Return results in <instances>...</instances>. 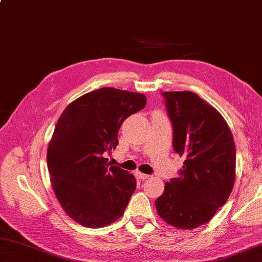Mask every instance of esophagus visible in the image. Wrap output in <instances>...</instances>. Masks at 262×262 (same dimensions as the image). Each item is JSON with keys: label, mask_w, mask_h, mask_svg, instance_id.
Here are the masks:
<instances>
[{"label": "esophagus", "mask_w": 262, "mask_h": 262, "mask_svg": "<svg viewBox=\"0 0 262 262\" xmlns=\"http://www.w3.org/2000/svg\"><path fill=\"white\" fill-rule=\"evenodd\" d=\"M136 177L139 178V179H141V180H145V179L149 178V175L143 174V173H141V172H136Z\"/></svg>", "instance_id": "34e87169"}]
</instances>
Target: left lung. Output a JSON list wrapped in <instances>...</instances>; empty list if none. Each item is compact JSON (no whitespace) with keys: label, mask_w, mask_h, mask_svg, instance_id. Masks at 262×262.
I'll return each instance as SVG.
<instances>
[{"label":"left lung","mask_w":262,"mask_h":262,"mask_svg":"<svg viewBox=\"0 0 262 262\" xmlns=\"http://www.w3.org/2000/svg\"><path fill=\"white\" fill-rule=\"evenodd\" d=\"M173 126V147L184 163L156 199L159 216L180 229L211 220L235 182L234 137L216 108L191 92L161 93Z\"/></svg>","instance_id":"left-lung-1"}]
</instances>
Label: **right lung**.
<instances>
[{
    "instance_id": "right-lung-1",
    "label": "right lung",
    "mask_w": 262,
    "mask_h": 262,
    "mask_svg": "<svg viewBox=\"0 0 262 262\" xmlns=\"http://www.w3.org/2000/svg\"><path fill=\"white\" fill-rule=\"evenodd\" d=\"M143 94L101 88L82 95L61 113L47 152L51 185L66 214L101 228L120 217L136 189L134 175L111 166L121 123L144 108Z\"/></svg>"
}]
</instances>
